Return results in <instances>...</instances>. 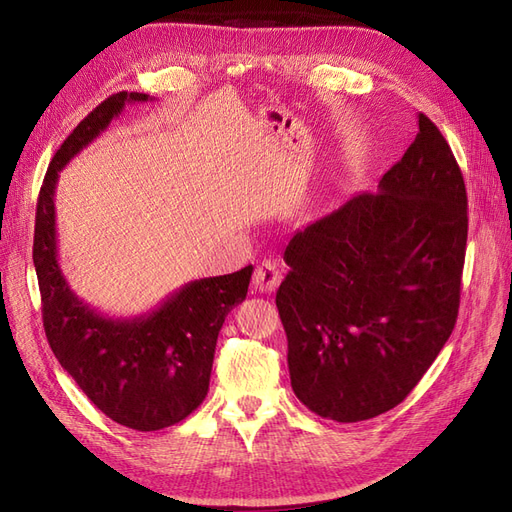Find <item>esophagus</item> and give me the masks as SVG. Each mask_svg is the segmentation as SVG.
Instances as JSON below:
<instances>
[{
  "mask_svg": "<svg viewBox=\"0 0 512 512\" xmlns=\"http://www.w3.org/2000/svg\"><path fill=\"white\" fill-rule=\"evenodd\" d=\"M280 282H282V271L277 269V265L271 260H262L252 277V286L256 292H275Z\"/></svg>",
  "mask_w": 512,
  "mask_h": 512,
  "instance_id": "esophagus-1",
  "label": "esophagus"
}]
</instances>
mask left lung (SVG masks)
I'll return each instance as SVG.
<instances>
[{"label":"left lung","mask_w":512,"mask_h":512,"mask_svg":"<svg viewBox=\"0 0 512 512\" xmlns=\"http://www.w3.org/2000/svg\"><path fill=\"white\" fill-rule=\"evenodd\" d=\"M468 196L446 138L418 113L414 143L378 183L294 232L275 294L303 406L337 423L395 408L451 337Z\"/></svg>","instance_id":"left-lung-1"}]
</instances>
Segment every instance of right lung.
I'll use <instances>...</instances> for the list:
<instances>
[{
	"label": "right lung",
	"instance_id": "right-lung-1",
	"mask_svg": "<svg viewBox=\"0 0 512 512\" xmlns=\"http://www.w3.org/2000/svg\"><path fill=\"white\" fill-rule=\"evenodd\" d=\"M147 100V94L119 91L72 130L44 175L34 232L42 320L53 354L91 404L136 431L175 425L203 404L220 329L230 309L245 301L254 271L250 265L188 282L134 318L104 316L72 292L57 256L59 170L111 126L123 106Z\"/></svg>",
	"mask_w": 512,
	"mask_h": 512
}]
</instances>
